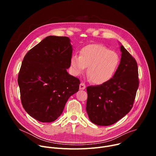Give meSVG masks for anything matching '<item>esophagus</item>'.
<instances>
[{
	"instance_id": "obj_1",
	"label": "esophagus",
	"mask_w": 156,
	"mask_h": 156,
	"mask_svg": "<svg viewBox=\"0 0 156 156\" xmlns=\"http://www.w3.org/2000/svg\"><path fill=\"white\" fill-rule=\"evenodd\" d=\"M86 88V85L84 83H81V84H80V90H84Z\"/></svg>"
}]
</instances>
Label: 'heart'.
Here are the masks:
<instances>
[{
	"label": "heart",
	"instance_id": "b5f03b06",
	"mask_svg": "<svg viewBox=\"0 0 156 156\" xmlns=\"http://www.w3.org/2000/svg\"><path fill=\"white\" fill-rule=\"evenodd\" d=\"M120 63L117 52L102 44H90L82 48L80 56L73 55L70 66L73 73L78 75L87 67V75L96 84H104L115 75Z\"/></svg>",
	"mask_w": 156,
	"mask_h": 156
}]
</instances>
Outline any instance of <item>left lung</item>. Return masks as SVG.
I'll return each instance as SVG.
<instances>
[{
	"label": "left lung",
	"mask_w": 156,
	"mask_h": 156,
	"mask_svg": "<svg viewBox=\"0 0 156 156\" xmlns=\"http://www.w3.org/2000/svg\"><path fill=\"white\" fill-rule=\"evenodd\" d=\"M120 50L121 60L114 77L104 84L86 87V112L97 125L118 122L131 110L135 99L139 86L137 62L123 46Z\"/></svg>",
	"instance_id": "8db88e82"
}]
</instances>
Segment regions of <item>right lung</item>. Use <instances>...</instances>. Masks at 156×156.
I'll list each match as a JSON object with an SVG mask.
<instances>
[{"mask_svg":"<svg viewBox=\"0 0 156 156\" xmlns=\"http://www.w3.org/2000/svg\"><path fill=\"white\" fill-rule=\"evenodd\" d=\"M72 46L68 37L49 36L25 55L18 76L26 112L43 122L55 121L69 98L79 90L78 78L70 75Z\"/></svg>","mask_w":156,"mask_h":156,"instance_id":"add662e5","label":"right lung"}]
</instances>
